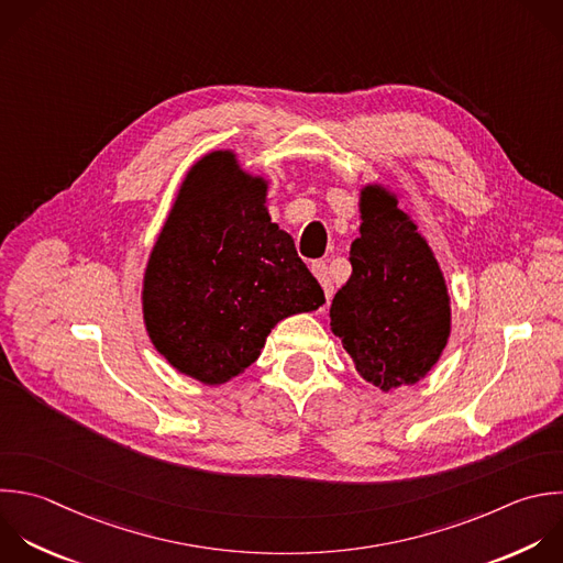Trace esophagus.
<instances>
[{"mask_svg": "<svg viewBox=\"0 0 563 563\" xmlns=\"http://www.w3.org/2000/svg\"><path fill=\"white\" fill-rule=\"evenodd\" d=\"M310 271H312V275L319 279V284H321V288H323L325 299H330V297H332V292H334V286H332V279H330V275H328V266H325V262H321V260L312 262V264H310Z\"/></svg>", "mask_w": 563, "mask_h": 563, "instance_id": "1", "label": "esophagus"}]
</instances>
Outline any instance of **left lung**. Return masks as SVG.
<instances>
[{
	"instance_id": "1",
	"label": "left lung",
	"mask_w": 563,
	"mask_h": 563,
	"mask_svg": "<svg viewBox=\"0 0 563 563\" xmlns=\"http://www.w3.org/2000/svg\"><path fill=\"white\" fill-rule=\"evenodd\" d=\"M361 220L352 275L332 299L330 325L356 372L389 391L435 365L451 332V299L433 251L396 194L367 185Z\"/></svg>"
}]
</instances>
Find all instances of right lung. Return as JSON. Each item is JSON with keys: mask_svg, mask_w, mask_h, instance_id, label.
Masks as SVG:
<instances>
[{"mask_svg": "<svg viewBox=\"0 0 563 563\" xmlns=\"http://www.w3.org/2000/svg\"><path fill=\"white\" fill-rule=\"evenodd\" d=\"M266 191L233 152L207 154L189 169L147 262L150 339L205 385L242 374L282 319L325 301L292 238L271 222Z\"/></svg>", "mask_w": 563, "mask_h": 563, "instance_id": "obj_1", "label": "right lung"}]
</instances>
